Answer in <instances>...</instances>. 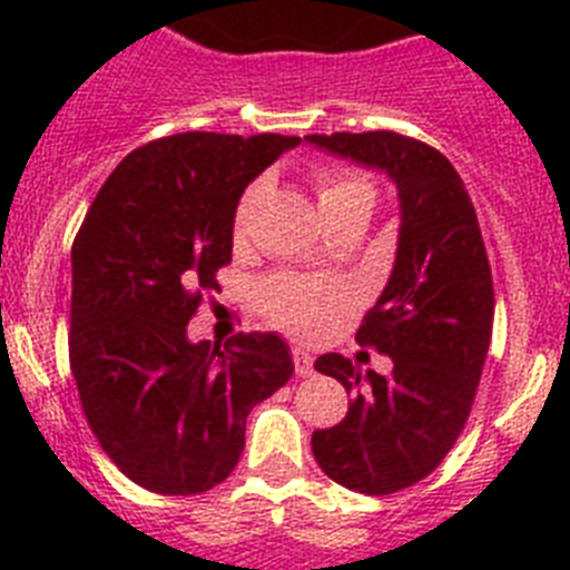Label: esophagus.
<instances>
[{
  "label": "esophagus",
  "instance_id": "esophagus-1",
  "mask_svg": "<svg viewBox=\"0 0 570 570\" xmlns=\"http://www.w3.org/2000/svg\"><path fill=\"white\" fill-rule=\"evenodd\" d=\"M292 363H295V374H301V377L315 372V357L306 348H292Z\"/></svg>",
  "mask_w": 570,
  "mask_h": 570
}]
</instances>
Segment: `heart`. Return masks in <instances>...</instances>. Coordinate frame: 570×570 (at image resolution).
<instances>
[{"instance_id": "obj_1", "label": "heart", "mask_w": 570, "mask_h": 570, "mask_svg": "<svg viewBox=\"0 0 570 570\" xmlns=\"http://www.w3.org/2000/svg\"><path fill=\"white\" fill-rule=\"evenodd\" d=\"M317 204L321 213H332V209L352 207V204H363L372 209L374 189L366 178L352 176V173H321L315 181ZM255 202V187L247 189L240 196L238 207H235L233 229L235 235L244 233L249 218V209ZM258 304L275 326L297 337H317L330 330L335 321L337 309L343 304V292L323 281H306L297 275H273L264 281L258 289Z\"/></svg>"}]
</instances>
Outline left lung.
<instances>
[{
  "label": "left lung",
  "mask_w": 570,
  "mask_h": 570,
  "mask_svg": "<svg viewBox=\"0 0 570 570\" xmlns=\"http://www.w3.org/2000/svg\"><path fill=\"white\" fill-rule=\"evenodd\" d=\"M306 141L397 187V258L355 335L394 366L383 377L337 352L317 357L352 403L341 423L312 434L323 474L348 491L394 494L443 463L471 414L494 323L489 255L463 178L440 150L392 130Z\"/></svg>",
  "instance_id": "left-lung-1"
}]
</instances>
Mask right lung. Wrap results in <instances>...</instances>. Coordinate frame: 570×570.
Segmentation results:
<instances>
[{
  "mask_svg": "<svg viewBox=\"0 0 570 570\" xmlns=\"http://www.w3.org/2000/svg\"><path fill=\"white\" fill-rule=\"evenodd\" d=\"M297 136L178 132L138 147L101 184L73 240L70 368L90 432L136 485L202 494L233 474L247 414L295 372L273 332L224 348L187 323L233 261L244 189Z\"/></svg>",
  "mask_w": 570,
  "mask_h": 570,
  "instance_id": "add662e5",
  "label": "right lung"
}]
</instances>
